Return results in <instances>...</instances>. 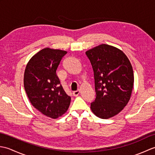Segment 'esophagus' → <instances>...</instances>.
<instances>
[{
	"instance_id": "esophagus-1",
	"label": "esophagus",
	"mask_w": 155,
	"mask_h": 155,
	"mask_svg": "<svg viewBox=\"0 0 155 155\" xmlns=\"http://www.w3.org/2000/svg\"><path fill=\"white\" fill-rule=\"evenodd\" d=\"M80 90H77V91H73V93H72V94H73V95L74 97H77L78 96V94H80Z\"/></svg>"
}]
</instances>
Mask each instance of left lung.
Listing matches in <instances>:
<instances>
[{
	"instance_id": "8db88e82",
	"label": "left lung",
	"mask_w": 155,
	"mask_h": 155,
	"mask_svg": "<svg viewBox=\"0 0 155 155\" xmlns=\"http://www.w3.org/2000/svg\"><path fill=\"white\" fill-rule=\"evenodd\" d=\"M94 71L96 98L91 108L107 119L118 114L129 101L134 84L132 65L124 52L102 44L86 52Z\"/></svg>"
}]
</instances>
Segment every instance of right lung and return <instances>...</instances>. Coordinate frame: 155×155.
Instances as JSON below:
<instances>
[{
	"instance_id": "1",
	"label": "right lung",
	"mask_w": 155,
	"mask_h": 155,
	"mask_svg": "<svg viewBox=\"0 0 155 155\" xmlns=\"http://www.w3.org/2000/svg\"><path fill=\"white\" fill-rule=\"evenodd\" d=\"M67 51L45 48L32 57L24 74V87L29 101L35 108L52 118L67 111L71 98L67 94L56 74Z\"/></svg>"
}]
</instances>
